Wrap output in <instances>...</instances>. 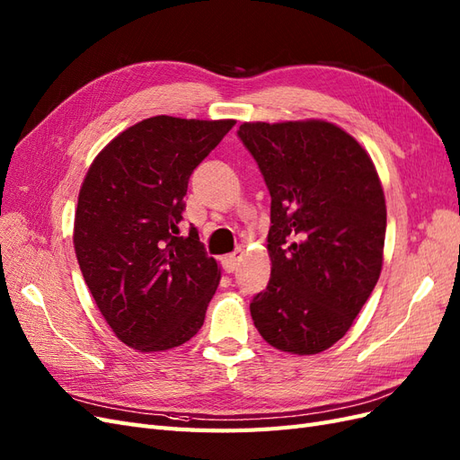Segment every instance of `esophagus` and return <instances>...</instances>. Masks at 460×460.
Returning <instances> with one entry per match:
<instances>
[{
	"instance_id": "34e87169",
	"label": "esophagus",
	"mask_w": 460,
	"mask_h": 460,
	"mask_svg": "<svg viewBox=\"0 0 460 460\" xmlns=\"http://www.w3.org/2000/svg\"><path fill=\"white\" fill-rule=\"evenodd\" d=\"M242 257H243V249L238 247L234 253H230V255H226L225 259H222V269H225L228 274L234 272V270H238L240 262H242Z\"/></svg>"
}]
</instances>
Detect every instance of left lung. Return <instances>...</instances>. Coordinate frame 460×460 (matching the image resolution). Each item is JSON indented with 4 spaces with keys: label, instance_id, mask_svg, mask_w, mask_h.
<instances>
[{
    "label": "left lung",
    "instance_id": "left-lung-1",
    "mask_svg": "<svg viewBox=\"0 0 460 460\" xmlns=\"http://www.w3.org/2000/svg\"><path fill=\"white\" fill-rule=\"evenodd\" d=\"M238 137L270 193L272 270L249 303L255 328L280 351L320 353L345 336L380 278L378 172L332 122H245Z\"/></svg>",
    "mask_w": 460,
    "mask_h": 460
}]
</instances>
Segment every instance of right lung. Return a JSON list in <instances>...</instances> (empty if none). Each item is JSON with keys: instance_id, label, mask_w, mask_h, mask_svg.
Masks as SVG:
<instances>
[{"instance_id": "1", "label": "right lung", "mask_w": 460, "mask_h": 460, "mask_svg": "<svg viewBox=\"0 0 460 460\" xmlns=\"http://www.w3.org/2000/svg\"><path fill=\"white\" fill-rule=\"evenodd\" d=\"M235 120L151 117L119 134L80 188L75 252L97 309L137 351L186 343L220 280L196 228L180 234L193 169Z\"/></svg>"}]
</instances>
